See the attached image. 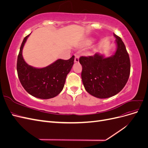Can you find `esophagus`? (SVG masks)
<instances>
[{"instance_id":"esophagus-1","label":"esophagus","mask_w":148,"mask_h":148,"mask_svg":"<svg viewBox=\"0 0 148 148\" xmlns=\"http://www.w3.org/2000/svg\"><path fill=\"white\" fill-rule=\"evenodd\" d=\"M75 63H78V62H79V56L78 55H75Z\"/></svg>"}]
</instances>
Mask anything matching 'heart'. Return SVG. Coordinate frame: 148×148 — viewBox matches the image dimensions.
Here are the masks:
<instances>
[{
  "label": "heart",
  "instance_id": "obj_1",
  "mask_svg": "<svg viewBox=\"0 0 148 148\" xmlns=\"http://www.w3.org/2000/svg\"><path fill=\"white\" fill-rule=\"evenodd\" d=\"M92 42V41L90 39H88L86 40H85V41L84 42L83 46H88L89 45H91V43Z\"/></svg>",
  "mask_w": 148,
  "mask_h": 148
}]
</instances>
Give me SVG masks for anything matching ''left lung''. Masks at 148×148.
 Here are the masks:
<instances>
[{
	"mask_svg": "<svg viewBox=\"0 0 148 148\" xmlns=\"http://www.w3.org/2000/svg\"><path fill=\"white\" fill-rule=\"evenodd\" d=\"M117 50L105 58L99 53L79 58L82 78L86 91L100 99L115 96L124 88L130 73V60L122 39L114 33Z\"/></svg>",
	"mask_w": 148,
	"mask_h": 148,
	"instance_id": "obj_1",
	"label": "left lung"
}]
</instances>
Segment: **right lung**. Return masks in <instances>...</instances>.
Instances as JSON below:
<instances>
[{"instance_id":"1","label":"right lung","mask_w":148,"mask_h":148,"mask_svg":"<svg viewBox=\"0 0 148 148\" xmlns=\"http://www.w3.org/2000/svg\"><path fill=\"white\" fill-rule=\"evenodd\" d=\"M29 36L24 38L18 56L16 70L18 78L24 89L31 96L39 99H51L63 89L66 75L74 64L75 56L69 60L58 59L44 68H34L26 64L22 56L23 46Z\"/></svg>"}]
</instances>
